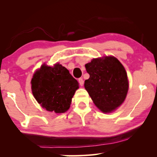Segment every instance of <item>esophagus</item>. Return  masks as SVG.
Segmentation results:
<instances>
[{
  "mask_svg": "<svg viewBox=\"0 0 157 157\" xmlns=\"http://www.w3.org/2000/svg\"><path fill=\"white\" fill-rule=\"evenodd\" d=\"M78 82H79V84H80V86H83V84H84V80H83V79L82 78H79L78 79Z\"/></svg>",
  "mask_w": 157,
  "mask_h": 157,
  "instance_id": "34e87169",
  "label": "esophagus"
}]
</instances>
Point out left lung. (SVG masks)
<instances>
[{
	"mask_svg": "<svg viewBox=\"0 0 157 157\" xmlns=\"http://www.w3.org/2000/svg\"><path fill=\"white\" fill-rule=\"evenodd\" d=\"M90 78L84 87L93 102L104 113L116 109L124 102L129 83L123 66L116 58L94 59L85 65Z\"/></svg>",
	"mask_w": 157,
	"mask_h": 157,
	"instance_id": "8db88e82",
	"label": "left lung"
}]
</instances>
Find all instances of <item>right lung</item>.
Listing matches in <instances>:
<instances>
[{
    "label": "right lung",
    "instance_id": "right-lung-1",
    "mask_svg": "<svg viewBox=\"0 0 157 157\" xmlns=\"http://www.w3.org/2000/svg\"><path fill=\"white\" fill-rule=\"evenodd\" d=\"M32 91L37 102L47 111L63 113L79 88L78 81L59 63L53 67L43 65L34 74Z\"/></svg>",
    "mask_w": 157,
    "mask_h": 157
}]
</instances>
